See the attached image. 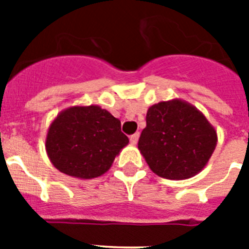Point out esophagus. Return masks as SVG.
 I'll list each match as a JSON object with an SVG mask.
<instances>
[{
    "label": "esophagus",
    "mask_w": 249,
    "mask_h": 249,
    "mask_svg": "<svg viewBox=\"0 0 249 249\" xmlns=\"http://www.w3.org/2000/svg\"><path fill=\"white\" fill-rule=\"evenodd\" d=\"M138 137H140V133H135V135H132L131 137H129V142H131V144H133V146H135V144H137V142H138Z\"/></svg>",
    "instance_id": "esophagus-1"
}]
</instances>
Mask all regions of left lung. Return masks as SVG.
I'll use <instances>...</instances> for the list:
<instances>
[{
  "label": "left lung",
  "mask_w": 249,
  "mask_h": 249,
  "mask_svg": "<svg viewBox=\"0 0 249 249\" xmlns=\"http://www.w3.org/2000/svg\"><path fill=\"white\" fill-rule=\"evenodd\" d=\"M146 123L138 149L153 173L167 179H186L201 172L217 146L214 127L182 100L151 106Z\"/></svg>",
  "instance_id": "1"
}]
</instances>
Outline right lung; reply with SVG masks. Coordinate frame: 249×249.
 <instances>
[{"mask_svg": "<svg viewBox=\"0 0 249 249\" xmlns=\"http://www.w3.org/2000/svg\"><path fill=\"white\" fill-rule=\"evenodd\" d=\"M121 121L100 106H74L51 123L46 138L50 160L59 172L83 179L102 176L128 144Z\"/></svg>", "mask_w": 249, "mask_h": 249, "instance_id": "obj_1", "label": "right lung"}]
</instances>
